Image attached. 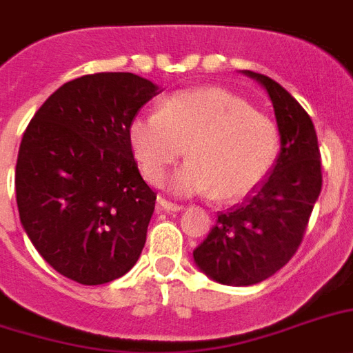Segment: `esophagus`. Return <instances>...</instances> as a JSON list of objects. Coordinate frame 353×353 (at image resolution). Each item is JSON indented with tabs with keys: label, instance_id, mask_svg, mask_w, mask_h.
<instances>
[{
	"label": "esophagus",
	"instance_id": "1",
	"mask_svg": "<svg viewBox=\"0 0 353 353\" xmlns=\"http://www.w3.org/2000/svg\"><path fill=\"white\" fill-rule=\"evenodd\" d=\"M157 207H159L161 210H166V212H179V210H183V205L172 203V201H168V199L165 198L157 199Z\"/></svg>",
	"mask_w": 353,
	"mask_h": 353
}]
</instances>
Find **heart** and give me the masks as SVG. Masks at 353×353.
I'll return each instance as SVG.
<instances>
[{
	"label": "heart",
	"instance_id": "obj_1",
	"mask_svg": "<svg viewBox=\"0 0 353 353\" xmlns=\"http://www.w3.org/2000/svg\"><path fill=\"white\" fill-rule=\"evenodd\" d=\"M128 141L144 179L165 181L166 172L188 150L190 159L172 176L179 196L209 194L236 201L268 177L279 154L273 121L223 88L177 91L159 112L141 113L128 128Z\"/></svg>",
	"mask_w": 353,
	"mask_h": 353
}]
</instances>
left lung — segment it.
Segmentation results:
<instances>
[{
    "label": "left lung",
    "instance_id": "left-lung-1",
    "mask_svg": "<svg viewBox=\"0 0 353 353\" xmlns=\"http://www.w3.org/2000/svg\"><path fill=\"white\" fill-rule=\"evenodd\" d=\"M243 74L268 91L280 154L268 179L243 203L221 212L192 252L199 271L225 285L258 284L290 262L323 187L317 133L310 115L273 79L254 71Z\"/></svg>",
    "mask_w": 353,
    "mask_h": 353
}]
</instances>
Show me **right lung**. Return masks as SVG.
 Segmentation results:
<instances>
[{
    "instance_id": "right-lung-1",
    "label": "right lung",
    "mask_w": 353,
    "mask_h": 353,
    "mask_svg": "<svg viewBox=\"0 0 353 353\" xmlns=\"http://www.w3.org/2000/svg\"><path fill=\"white\" fill-rule=\"evenodd\" d=\"M159 93L139 74H85L58 88L25 130L14 181L19 220L41 258L79 284L112 282L141 256L155 192L128 128Z\"/></svg>"
}]
</instances>
